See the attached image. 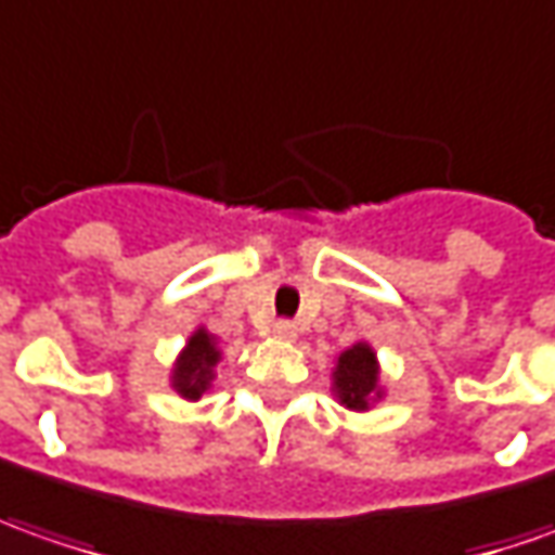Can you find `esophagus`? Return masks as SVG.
Listing matches in <instances>:
<instances>
[{"label":"esophagus","instance_id":"34e87169","mask_svg":"<svg viewBox=\"0 0 555 555\" xmlns=\"http://www.w3.org/2000/svg\"><path fill=\"white\" fill-rule=\"evenodd\" d=\"M273 335L282 337V340H295L297 325H295V322H288V319H279L276 325H273Z\"/></svg>","mask_w":555,"mask_h":555}]
</instances>
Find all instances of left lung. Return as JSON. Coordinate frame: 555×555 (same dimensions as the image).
<instances>
[{"label":"left lung","instance_id":"left-lung-1","mask_svg":"<svg viewBox=\"0 0 555 555\" xmlns=\"http://www.w3.org/2000/svg\"><path fill=\"white\" fill-rule=\"evenodd\" d=\"M332 390H335L337 402L350 411H369L384 396L377 353L365 340H359L337 356V365L332 372Z\"/></svg>","mask_w":555,"mask_h":555}]
</instances>
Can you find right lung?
Instances as JSON below:
<instances>
[{
	"label": "right lung",
	"mask_w": 555,
	"mask_h": 555,
	"mask_svg": "<svg viewBox=\"0 0 555 555\" xmlns=\"http://www.w3.org/2000/svg\"><path fill=\"white\" fill-rule=\"evenodd\" d=\"M220 347L218 337L211 335L205 325L196 328L193 335L186 337L181 356L175 359V369H171V387L175 392H181L183 399H199L202 392L211 387L215 380V369L220 362Z\"/></svg>",
	"instance_id": "obj_1"
}]
</instances>
